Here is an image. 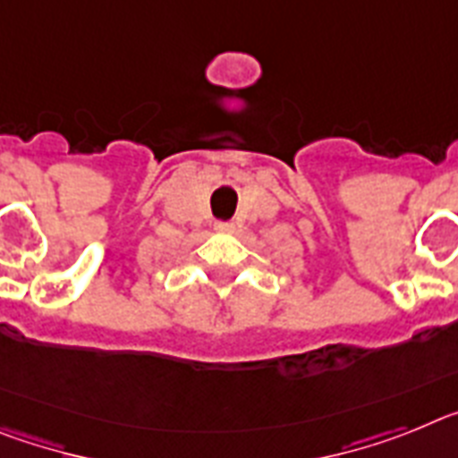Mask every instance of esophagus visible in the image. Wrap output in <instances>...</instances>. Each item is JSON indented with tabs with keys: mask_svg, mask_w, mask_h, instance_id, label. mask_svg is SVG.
I'll return each instance as SVG.
<instances>
[{
	"mask_svg": "<svg viewBox=\"0 0 458 458\" xmlns=\"http://www.w3.org/2000/svg\"><path fill=\"white\" fill-rule=\"evenodd\" d=\"M233 228H234V225L230 224V221H218V224H216L218 233H233Z\"/></svg>",
	"mask_w": 458,
	"mask_h": 458,
	"instance_id": "1",
	"label": "esophagus"
}]
</instances>
